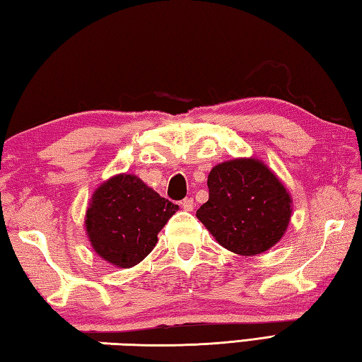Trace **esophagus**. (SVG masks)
Masks as SVG:
<instances>
[{
	"label": "esophagus",
	"mask_w": 362,
	"mask_h": 362,
	"mask_svg": "<svg viewBox=\"0 0 362 362\" xmlns=\"http://www.w3.org/2000/svg\"><path fill=\"white\" fill-rule=\"evenodd\" d=\"M194 203H193V198H185L182 201V209L183 211H193Z\"/></svg>",
	"instance_id": "esophagus-1"
}]
</instances>
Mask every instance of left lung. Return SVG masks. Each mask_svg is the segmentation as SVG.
Wrapping results in <instances>:
<instances>
[{"mask_svg": "<svg viewBox=\"0 0 362 362\" xmlns=\"http://www.w3.org/2000/svg\"><path fill=\"white\" fill-rule=\"evenodd\" d=\"M209 199L196 211L220 246L238 255H259L278 244L289 226L292 196L279 177L254 156L214 166Z\"/></svg>", "mask_w": 362, "mask_h": 362, "instance_id": "1", "label": "left lung"}]
</instances>
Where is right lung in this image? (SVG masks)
Segmentation results:
<instances>
[{
	"mask_svg": "<svg viewBox=\"0 0 362 362\" xmlns=\"http://www.w3.org/2000/svg\"><path fill=\"white\" fill-rule=\"evenodd\" d=\"M177 209L137 175L116 174L93 193L86 235L100 259L116 268H132L156 246L158 233Z\"/></svg>",
	"mask_w": 362,
	"mask_h": 362,
	"instance_id": "right-lung-1",
	"label": "right lung"
}]
</instances>
